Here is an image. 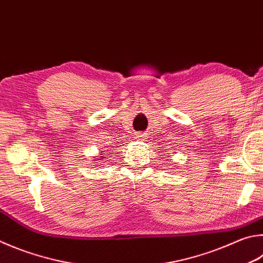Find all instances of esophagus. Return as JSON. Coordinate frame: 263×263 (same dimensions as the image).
<instances>
[{
  "label": "esophagus",
  "instance_id": "1",
  "mask_svg": "<svg viewBox=\"0 0 263 263\" xmlns=\"http://www.w3.org/2000/svg\"><path fill=\"white\" fill-rule=\"evenodd\" d=\"M137 139L138 140H142V138H144V136H142V135H140V133H139V135H137Z\"/></svg>",
  "mask_w": 263,
  "mask_h": 263
}]
</instances>
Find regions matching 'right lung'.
Masks as SVG:
<instances>
[{"label":"right lung","mask_w":263,"mask_h":263,"mask_svg":"<svg viewBox=\"0 0 263 263\" xmlns=\"http://www.w3.org/2000/svg\"><path fill=\"white\" fill-rule=\"evenodd\" d=\"M100 155H101V156H98V159H99V160H95V161H99V162H100V161H102V159H104V156H106V155H104V153H103V152H102L101 154H100ZM94 163H95V162H94ZM102 163H103V162H102Z\"/></svg>","instance_id":"right-lung-1"}]
</instances>
